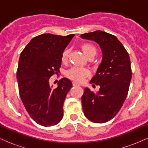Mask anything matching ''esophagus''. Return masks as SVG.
I'll return each mask as SVG.
<instances>
[{
	"mask_svg": "<svg viewBox=\"0 0 148 148\" xmlns=\"http://www.w3.org/2000/svg\"><path fill=\"white\" fill-rule=\"evenodd\" d=\"M73 86H79L80 85L79 84H77V83H76V82H73Z\"/></svg>",
	"mask_w": 148,
	"mask_h": 148,
	"instance_id": "obj_1",
	"label": "esophagus"
}]
</instances>
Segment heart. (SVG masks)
I'll use <instances>...</instances> for the list:
<instances>
[{"label": "heart", "instance_id": "heart-1", "mask_svg": "<svg viewBox=\"0 0 148 148\" xmlns=\"http://www.w3.org/2000/svg\"><path fill=\"white\" fill-rule=\"evenodd\" d=\"M81 48L83 52L87 58L94 57L97 53V48L95 46L89 42H84L81 44ZM69 51L68 49H64L61 56V61L62 63H67L69 58ZM90 75V71L84 67H73L66 72V76L69 79L76 82H81L85 78Z\"/></svg>", "mask_w": 148, "mask_h": 148}]
</instances>
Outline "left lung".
Here are the masks:
<instances>
[{
	"mask_svg": "<svg viewBox=\"0 0 148 148\" xmlns=\"http://www.w3.org/2000/svg\"><path fill=\"white\" fill-rule=\"evenodd\" d=\"M86 40H94L101 47V63L90 83L99 86L98 92L85 88L81 97L83 110L88 120L103 123L111 120L123 106L132 79L130 56L116 37L101 30L81 35Z\"/></svg>",
	"mask_w": 148,
	"mask_h": 148,
	"instance_id": "left-lung-1",
	"label": "left lung"
}]
</instances>
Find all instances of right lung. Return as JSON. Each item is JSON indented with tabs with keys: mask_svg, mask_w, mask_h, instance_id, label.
Instances as JSON below:
<instances>
[{
	"mask_svg": "<svg viewBox=\"0 0 148 148\" xmlns=\"http://www.w3.org/2000/svg\"><path fill=\"white\" fill-rule=\"evenodd\" d=\"M74 35H40L30 40L20 55L16 72L20 97L31 118L42 126L57 125L63 117L64 101L72 82L62 78L53 89L49 81L60 72L61 56Z\"/></svg>",
	"mask_w": 148,
	"mask_h": 148,
	"instance_id": "obj_1",
	"label": "right lung"
}]
</instances>
